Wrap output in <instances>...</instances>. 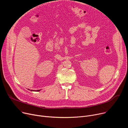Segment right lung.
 <instances>
[{
    "instance_id": "right-lung-1",
    "label": "right lung",
    "mask_w": 128,
    "mask_h": 128,
    "mask_svg": "<svg viewBox=\"0 0 128 128\" xmlns=\"http://www.w3.org/2000/svg\"><path fill=\"white\" fill-rule=\"evenodd\" d=\"M28 90H29V89H28ZM30 91H38H38H40V90H37V91H36V90H31Z\"/></svg>"
}]
</instances>
